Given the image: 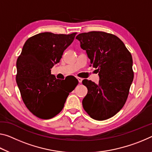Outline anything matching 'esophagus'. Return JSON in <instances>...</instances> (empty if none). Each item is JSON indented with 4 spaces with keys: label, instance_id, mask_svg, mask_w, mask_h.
Instances as JSON below:
<instances>
[{
    "label": "esophagus",
    "instance_id": "obj_1",
    "mask_svg": "<svg viewBox=\"0 0 152 152\" xmlns=\"http://www.w3.org/2000/svg\"><path fill=\"white\" fill-rule=\"evenodd\" d=\"M77 79H78V82H79V83H82V81H83V78H80V77H78V78H77Z\"/></svg>",
    "mask_w": 152,
    "mask_h": 152
}]
</instances>
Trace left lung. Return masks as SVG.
Wrapping results in <instances>:
<instances>
[{
	"label": "left lung",
	"mask_w": 152,
	"mask_h": 152,
	"mask_svg": "<svg viewBox=\"0 0 152 152\" xmlns=\"http://www.w3.org/2000/svg\"><path fill=\"white\" fill-rule=\"evenodd\" d=\"M76 38L99 76L97 85L86 79L83 81L88 89L83 100L84 110L96 120H107L126 102L134 78L132 55L123 42L112 34L93 31L79 34Z\"/></svg>",
	"instance_id": "8db88e82"
}]
</instances>
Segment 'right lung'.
Returning a JSON list of instances; mask_svg holds the SVG:
<instances>
[{
	"instance_id": "1",
	"label": "right lung",
	"mask_w": 152,
	"mask_h": 152,
	"mask_svg": "<svg viewBox=\"0 0 152 152\" xmlns=\"http://www.w3.org/2000/svg\"><path fill=\"white\" fill-rule=\"evenodd\" d=\"M76 35L38 34L26 40L18 57L17 84L24 104L38 118L50 119L58 114L69 93L78 85L76 81L66 87L63 80L50 74V69L59 63Z\"/></svg>"
}]
</instances>
